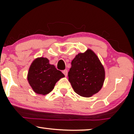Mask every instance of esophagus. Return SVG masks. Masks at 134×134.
I'll return each mask as SVG.
<instances>
[{
  "instance_id": "1",
  "label": "esophagus",
  "mask_w": 134,
  "mask_h": 134,
  "mask_svg": "<svg viewBox=\"0 0 134 134\" xmlns=\"http://www.w3.org/2000/svg\"><path fill=\"white\" fill-rule=\"evenodd\" d=\"M63 73L64 74H65V76L66 77L68 76V71L66 70V69H65V70L63 71Z\"/></svg>"
}]
</instances>
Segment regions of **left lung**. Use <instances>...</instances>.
<instances>
[{"mask_svg": "<svg viewBox=\"0 0 134 134\" xmlns=\"http://www.w3.org/2000/svg\"><path fill=\"white\" fill-rule=\"evenodd\" d=\"M105 76L104 66L90 49L76 55L68 72L69 81L74 91L85 98L92 96L100 90Z\"/></svg>", "mask_w": 134, "mask_h": 134, "instance_id": "left-lung-1", "label": "left lung"}]
</instances>
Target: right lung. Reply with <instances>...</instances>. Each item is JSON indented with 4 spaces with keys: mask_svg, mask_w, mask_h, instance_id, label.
Returning a JSON list of instances; mask_svg holds the SVG:
<instances>
[{
    "mask_svg": "<svg viewBox=\"0 0 134 134\" xmlns=\"http://www.w3.org/2000/svg\"><path fill=\"white\" fill-rule=\"evenodd\" d=\"M64 77L61 71L49 63L47 58L41 57L35 58L31 63L27 80L35 93L46 95L52 91L57 82Z\"/></svg>",
    "mask_w": 134,
    "mask_h": 134,
    "instance_id": "add662e5",
    "label": "right lung"
}]
</instances>
